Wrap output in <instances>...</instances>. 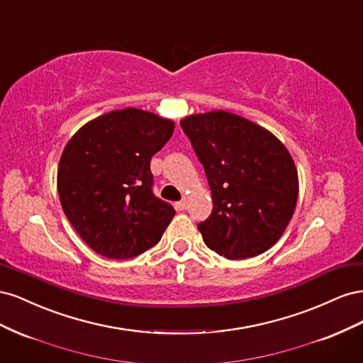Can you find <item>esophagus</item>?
<instances>
[{
    "label": "esophagus",
    "mask_w": 363,
    "mask_h": 363,
    "mask_svg": "<svg viewBox=\"0 0 363 363\" xmlns=\"http://www.w3.org/2000/svg\"><path fill=\"white\" fill-rule=\"evenodd\" d=\"M186 207H188V203H186V200L175 203V208H177V211H186Z\"/></svg>",
    "instance_id": "obj_1"
}]
</instances>
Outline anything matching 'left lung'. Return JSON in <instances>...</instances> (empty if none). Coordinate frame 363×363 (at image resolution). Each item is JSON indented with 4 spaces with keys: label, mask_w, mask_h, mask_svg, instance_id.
Instances as JSON below:
<instances>
[{
    "label": "left lung",
    "mask_w": 363,
    "mask_h": 363,
    "mask_svg": "<svg viewBox=\"0 0 363 363\" xmlns=\"http://www.w3.org/2000/svg\"><path fill=\"white\" fill-rule=\"evenodd\" d=\"M211 186L213 211L199 224L204 244L230 260L269 250L298 199V174L281 142L251 121L215 111L180 121Z\"/></svg>",
    "instance_id": "obj_1"
}]
</instances>
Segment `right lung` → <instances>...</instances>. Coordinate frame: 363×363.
I'll use <instances>...</instances> for the list:
<instances>
[{
    "mask_svg": "<svg viewBox=\"0 0 363 363\" xmlns=\"http://www.w3.org/2000/svg\"><path fill=\"white\" fill-rule=\"evenodd\" d=\"M172 133V121L128 107L89 121L65 147L60 204L98 255L131 259L160 240L175 211L152 194L150 162Z\"/></svg>",
    "mask_w": 363,
    "mask_h": 363,
    "instance_id": "right-lung-1",
    "label": "right lung"
}]
</instances>
